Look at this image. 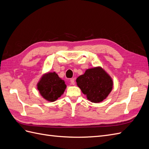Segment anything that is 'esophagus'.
Masks as SVG:
<instances>
[{
  "label": "esophagus",
  "mask_w": 149,
  "mask_h": 149,
  "mask_svg": "<svg viewBox=\"0 0 149 149\" xmlns=\"http://www.w3.org/2000/svg\"><path fill=\"white\" fill-rule=\"evenodd\" d=\"M70 82L72 85H74L75 84V79L74 78L70 79Z\"/></svg>",
  "instance_id": "obj_1"
}]
</instances>
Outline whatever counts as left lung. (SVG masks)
Returning <instances> with one entry per match:
<instances>
[{
    "label": "left lung",
    "instance_id": "8db88e82",
    "mask_svg": "<svg viewBox=\"0 0 149 149\" xmlns=\"http://www.w3.org/2000/svg\"><path fill=\"white\" fill-rule=\"evenodd\" d=\"M76 81L88 100L94 103L104 100L113 88L112 78L101 66L87 69Z\"/></svg>",
    "mask_w": 149,
    "mask_h": 149
}]
</instances>
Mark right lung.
<instances>
[{"label": "right lung", "instance_id": "add662e5", "mask_svg": "<svg viewBox=\"0 0 149 149\" xmlns=\"http://www.w3.org/2000/svg\"><path fill=\"white\" fill-rule=\"evenodd\" d=\"M37 88L45 100L54 102L64 93L66 85L65 81L53 71L43 74L37 84Z\"/></svg>", "mask_w": 149, "mask_h": 149}]
</instances>
